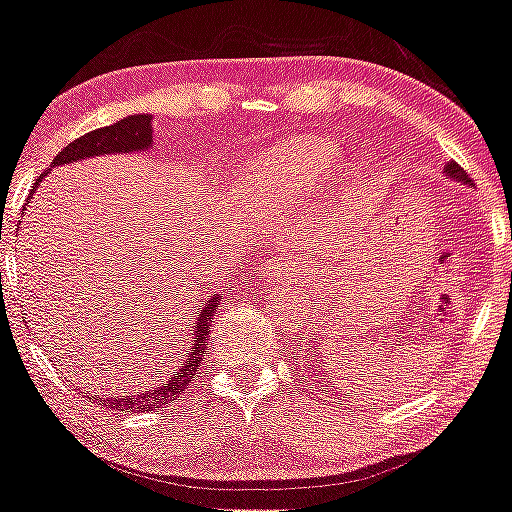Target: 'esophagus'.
Returning a JSON list of instances; mask_svg holds the SVG:
<instances>
[{"label": "esophagus", "mask_w": 512, "mask_h": 512, "mask_svg": "<svg viewBox=\"0 0 512 512\" xmlns=\"http://www.w3.org/2000/svg\"><path fill=\"white\" fill-rule=\"evenodd\" d=\"M289 265H292V260H289V257H277V260L267 262V265L262 267V280H265L270 287L280 285V282L285 280Z\"/></svg>", "instance_id": "esophagus-1"}]
</instances>
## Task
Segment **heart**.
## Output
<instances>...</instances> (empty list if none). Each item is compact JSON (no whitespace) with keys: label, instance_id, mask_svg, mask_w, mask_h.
Wrapping results in <instances>:
<instances>
[{"label":"heart","instance_id":"heart-1","mask_svg":"<svg viewBox=\"0 0 512 512\" xmlns=\"http://www.w3.org/2000/svg\"><path fill=\"white\" fill-rule=\"evenodd\" d=\"M337 165V151L324 141H294L292 146L277 148L270 156L247 170L245 193L265 210H280L294 195L307 193L319 185Z\"/></svg>","mask_w":512,"mask_h":512}]
</instances>
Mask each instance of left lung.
<instances>
[{
	"instance_id": "1",
	"label": "left lung",
	"mask_w": 512,
	"mask_h": 512,
	"mask_svg": "<svg viewBox=\"0 0 512 512\" xmlns=\"http://www.w3.org/2000/svg\"><path fill=\"white\" fill-rule=\"evenodd\" d=\"M443 173H446L448 178L458 180V183L471 185V178H468V175H466V170H463L461 165H458V163H453V160H451V163H446V168H443ZM317 352L324 353L325 359H329L327 352H324V347H322V349L317 347ZM314 356H317V359H309V361H307V366H304V369H314V371H317V369H319V361H322V369L327 371V366H324V360L321 359V354H314ZM309 376H312V374H309ZM304 381H307V376H304Z\"/></svg>"
}]
</instances>
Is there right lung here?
<instances>
[{
    "label": "right lung",
    "instance_id": "1",
    "mask_svg": "<svg viewBox=\"0 0 512 512\" xmlns=\"http://www.w3.org/2000/svg\"><path fill=\"white\" fill-rule=\"evenodd\" d=\"M151 121L153 116H148V113H136V116L121 118V121L113 123V126L96 128V131L86 133V136L76 138L74 143H69V146L54 158L51 168H56V165L79 163V160L96 158V156H113V153L148 151V148L153 146ZM44 175L46 173L39 175V180L34 183V190L39 188ZM34 190L29 193V198L34 195ZM215 314H218V294L205 299V304L200 307L198 317H195L193 324H185V327H188V334H185L183 354L175 359V364L170 366L165 374H160L158 379H153V384L143 386L141 391H131V394L123 391V394L96 396V401H101V404L111 411H133V414H146V411L163 409V406L173 404L175 399H180V394H185V389L195 381V371H198V364L203 361L205 349H208V334H210V324H213Z\"/></svg>",
    "mask_w": 512,
    "mask_h": 512
}]
</instances>
